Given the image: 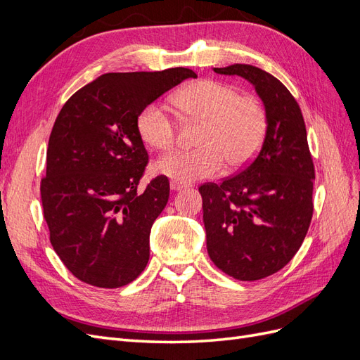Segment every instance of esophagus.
I'll return each mask as SVG.
<instances>
[{
	"label": "esophagus",
	"instance_id": "1",
	"mask_svg": "<svg viewBox=\"0 0 360 360\" xmlns=\"http://www.w3.org/2000/svg\"><path fill=\"white\" fill-rule=\"evenodd\" d=\"M169 188H171V191H174V192H179V191L186 188V186H184V184H181V183H179V181H171V183H169Z\"/></svg>",
	"mask_w": 360,
	"mask_h": 360
}]
</instances>
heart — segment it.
I'll return each mask as SVG.
<instances>
[{"label":"heart","instance_id":"heart-1","mask_svg":"<svg viewBox=\"0 0 360 360\" xmlns=\"http://www.w3.org/2000/svg\"><path fill=\"white\" fill-rule=\"evenodd\" d=\"M176 103L188 117L202 122L195 150H172L159 158L153 169L159 176L191 183L221 174L225 160L243 167L255 156L266 134V115L259 103L238 96L233 85L201 79L184 86ZM141 139L151 148L167 150L176 136V124L165 108L146 106L136 120Z\"/></svg>","mask_w":360,"mask_h":360}]
</instances>
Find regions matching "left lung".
Wrapping results in <instances>:
<instances>
[{"label": "left lung", "mask_w": 360, "mask_h": 360, "mask_svg": "<svg viewBox=\"0 0 360 360\" xmlns=\"http://www.w3.org/2000/svg\"><path fill=\"white\" fill-rule=\"evenodd\" d=\"M213 70L254 85L264 106L266 135L237 176L200 188L207 252L228 276L263 279L296 255L311 224L315 172L307 127L296 99L274 75L250 64Z\"/></svg>", "instance_id": "left-lung-1"}]
</instances>
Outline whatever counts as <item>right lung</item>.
Instances as JSON below:
<instances>
[{
  "label": "right lung",
  "instance_id": "1",
  "mask_svg": "<svg viewBox=\"0 0 360 360\" xmlns=\"http://www.w3.org/2000/svg\"><path fill=\"white\" fill-rule=\"evenodd\" d=\"M197 73H105L64 103L49 136L40 195L49 240L79 281L118 288L150 258V231L169 197L159 176L136 188L148 162L136 120L141 111Z\"/></svg>",
  "mask_w": 360,
  "mask_h": 360
}]
</instances>
